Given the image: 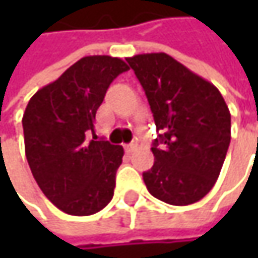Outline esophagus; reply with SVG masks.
I'll list each match as a JSON object with an SVG mask.
<instances>
[{
  "label": "esophagus",
  "mask_w": 258,
  "mask_h": 258,
  "mask_svg": "<svg viewBox=\"0 0 258 258\" xmlns=\"http://www.w3.org/2000/svg\"><path fill=\"white\" fill-rule=\"evenodd\" d=\"M136 146H137L136 143H130V145H125V151H127V152H133V151L136 149Z\"/></svg>",
  "instance_id": "obj_1"
}]
</instances>
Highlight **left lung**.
<instances>
[{
	"instance_id": "1",
	"label": "left lung",
	"mask_w": 258,
	"mask_h": 258,
	"mask_svg": "<svg viewBox=\"0 0 258 258\" xmlns=\"http://www.w3.org/2000/svg\"><path fill=\"white\" fill-rule=\"evenodd\" d=\"M127 62L161 133L151 148L154 166L143 172L148 191L173 206L199 202L215 185L230 145V112L221 92L163 52Z\"/></svg>"
}]
</instances>
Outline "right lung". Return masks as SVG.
Segmentation results:
<instances>
[{
    "instance_id": "right-lung-1",
    "label": "right lung",
    "mask_w": 258,
    "mask_h": 258,
    "mask_svg": "<svg viewBox=\"0 0 258 258\" xmlns=\"http://www.w3.org/2000/svg\"><path fill=\"white\" fill-rule=\"evenodd\" d=\"M127 70L121 58L85 56L26 106L22 125L29 169L43 194L69 215H92L113 197L124 149L97 139L95 113L110 83Z\"/></svg>"
}]
</instances>
